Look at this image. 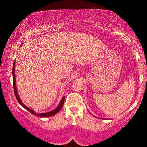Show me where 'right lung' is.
I'll use <instances>...</instances> for the list:
<instances>
[{
    "mask_svg": "<svg viewBox=\"0 0 147 147\" xmlns=\"http://www.w3.org/2000/svg\"><path fill=\"white\" fill-rule=\"evenodd\" d=\"M12 77H13V85H14V94H15V96H16V99H17L18 102L19 103L20 105L23 106V107L24 108V109H26V110H28V111H29V112L31 113L32 114H33L34 115L38 116V117H50V116H52V115H54L57 114V113H58L59 111L61 109L62 106H63V105L64 101H65V96H63V97H62L61 100V102H59V105L57 106V107L56 108V109H54V110H52L51 111H49V112L42 113H36L34 111H33L32 109H30L29 107H27V106H25L23 102H22L21 99H20L19 95H18V94L17 88H16V78H15V61L14 62V64H13Z\"/></svg>",
    "mask_w": 147,
    "mask_h": 147,
    "instance_id": "add662e5",
    "label": "right lung"
}]
</instances>
